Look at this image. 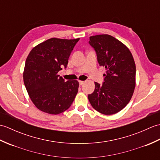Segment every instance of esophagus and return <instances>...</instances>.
I'll return each mask as SVG.
<instances>
[{
    "mask_svg": "<svg viewBox=\"0 0 160 160\" xmlns=\"http://www.w3.org/2000/svg\"><path fill=\"white\" fill-rule=\"evenodd\" d=\"M84 83V81H82V80H79V84L80 85H82V84H83Z\"/></svg>",
    "mask_w": 160,
    "mask_h": 160,
    "instance_id": "obj_1",
    "label": "esophagus"
}]
</instances>
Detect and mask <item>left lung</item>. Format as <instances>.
Here are the masks:
<instances>
[{
	"label": "left lung",
	"instance_id": "8db88e82",
	"mask_svg": "<svg viewBox=\"0 0 160 160\" xmlns=\"http://www.w3.org/2000/svg\"><path fill=\"white\" fill-rule=\"evenodd\" d=\"M98 61L104 67V82H95V90L88 98L94 109L113 115L123 109L131 100L135 87L136 67L132 53L124 44L108 34L89 37Z\"/></svg>",
	"mask_w": 160,
	"mask_h": 160
}]
</instances>
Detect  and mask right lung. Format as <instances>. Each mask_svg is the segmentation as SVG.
Listing matches in <instances>:
<instances>
[{"mask_svg": "<svg viewBox=\"0 0 160 160\" xmlns=\"http://www.w3.org/2000/svg\"><path fill=\"white\" fill-rule=\"evenodd\" d=\"M80 38H52L33 47L25 61L23 80L30 99L40 111L57 115L72 104L78 80L64 81L58 75L66 67L71 51Z\"/></svg>", "mask_w": 160, "mask_h": 160, "instance_id": "right-lung-1", "label": "right lung"}]
</instances>
